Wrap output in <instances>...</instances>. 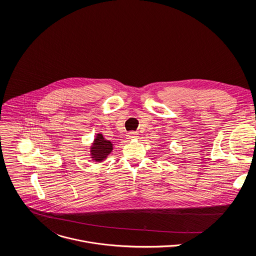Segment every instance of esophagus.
I'll return each mask as SVG.
<instances>
[{
    "label": "esophagus",
    "mask_w": 256,
    "mask_h": 256,
    "mask_svg": "<svg viewBox=\"0 0 256 256\" xmlns=\"http://www.w3.org/2000/svg\"><path fill=\"white\" fill-rule=\"evenodd\" d=\"M137 133L136 132H130L128 135H127V138L128 139H136L137 138Z\"/></svg>",
    "instance_id": "34e87169"
}]
</instances>
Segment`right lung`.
Instances as JSON below:
<instances>
[{"label": "right lung", "mask_w": 256, "mask_h": 256, "mask_svg": "<svg viewBox=\"0 0 256 256\" xmlns=\"http://www.w3.org/2000/svg\"><path fill=\"white\" fill-rule=\"evenodd\" d=\"M113 150V144L110 140L104 138V136L98 133L96 134L94 142L92 143L90 156L92 162H102L106 160V158L110 154Z\"/></svg>", "instance_id": "1"}]
</instances>
